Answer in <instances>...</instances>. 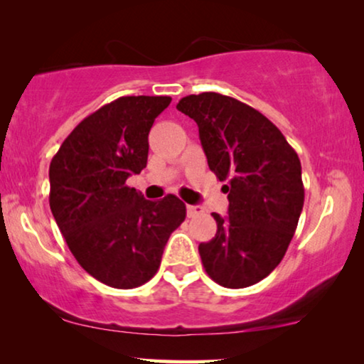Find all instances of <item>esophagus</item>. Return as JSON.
Segmentation results:
<instances>
[{
	"mask_svg": "<svg viewBox=\"0 0 364 364\" xmlns=\"http://www.w3.org/2000/svg\"><path fill=\"white\" fill-rule=\"evenodd\" d=\"M203 212V208L200 205H187V215L188 217H197Z\"/></svg>",
	"mask_w": 364,
	"mask_h": 364,
	"instance_id": "1",
	"label": "esophagus"
}]
</instances>
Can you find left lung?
<instances>
[{
    "label": "left lung",
    "mask_w": 364,
    "mask_h": 364,
    "mask_svg": "<svg viewBox=\"0 0 364 364\" xmlns=\"http://www.w3.org/2000/svg\"><path fill=\"white\" fill-rule=\"evenodd\" d=\"M177 109L198 126L210 171L227 181L228 215L212 213L217 233L198 245L203 268L225 288L255 285L285 257L300 218L301 164L275 124L218 92L182 97Z\"/></svg>",
    "instance_id": "1"
}]
</instances>
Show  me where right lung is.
I'll return each instance as SVG.
<instances>
[{
  "label": "right lung",
  "instance_id": "1",
  "mask_svg": "<svg viewBox=\"0 0 364 364\" xmlns=\"http://www.w3.org/2000/svg\"><path fill=\"white\" fill-rule=\"evenodd\" d=\"M168 96H124L74 127L49 166V207L69 250L112 288L141 287L161 267L186 203L146 200L126 181L147 166L149 132Z\"/></svg>",
  "mask_w": 364,
  "mask_h": 364
}]
</instances>
